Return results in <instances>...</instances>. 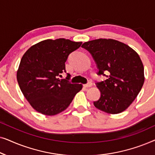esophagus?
<instances>
[{
    "label": "esophagus",
    "mask_w": 155,
    "mask_h": 155,
    "mask_svg": "<svg viewBox=\"0 0 155 155\" xmlns=\"http://www.w3.org/2000/svg\"><path fill=\"white\" fill-rule=\"evenodd\" d=\"M92 83L91 82H89L87 84H84V87H92Z\"/></svg>",
    "instance_id": "1"
}]
</instances>
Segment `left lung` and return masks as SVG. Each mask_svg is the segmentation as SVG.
<instances>
[{"instance_id": "8db88e82", "label": "left lung", "mask_w": 155, "mask_h": 155, "mask_svg": "<svg viewBox=\"0 0 155 155\" xmlns=\"http://www.w3.org/2000/svg\"><path fill=\"white\" fill-rule=\"evenodd\" d=\"M82 47L92 55L98 68L97 75L107 78L96 83L101 96L94 101V107L111 114L125 111L136 98L145 81L139 55L126 44L111 39L92 40L84 42Z\"/></svg>"}]
</instances>
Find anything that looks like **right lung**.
Masks as SVG:
<instances>
[{"label":"right lung","instance_id":"add662e5","mask_svg":"<svg viewBox=\"0 0 155 155\" xmlns=\"http://www.w3.org/2000/svg\"><path fill=\"white\" fill-rule=\"evenodd\" d=\"M82 42L60 38L46 39L31 46L23 55L17 73V80L25 98L36 111L47 116L58 114L66 109L81 84H72L65 71L69 55L80 47Z\"/></svg>","mask_w":155,"mask_h":155}]
</instances>
